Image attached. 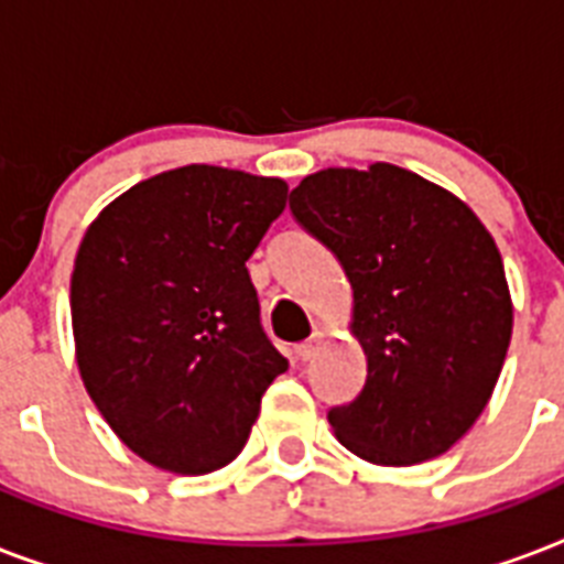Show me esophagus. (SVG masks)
<instances>
[{
	"label": "esophagus",
	"mask_w": 564,
	"mask_h": 564,
	"mask_svg": "<svg viewBox=\"0 0 564 564\" xmlns=\"http://www.w3.org/2000/svg\"><path fill=\"white\" fill-rule=\"evenodd\" d=\"M322 339H325V336H322L316 330V334L310 336L307 343H301L299 348H295V354H299L301 360H313V357H316V354H318V348H322Z\"/></svg>",
	"instance_id": "34e87169"
}]
</instances>
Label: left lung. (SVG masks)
<instances>
[{
    "instance_id": "8db88e82",
    "label": "left lung",
    "mask_w": 564,
    "mask_h": 564,
    "mask_svg": "<svg viewBox=\"0 0 564 564\" xmlns=\"http://www.w3.org/2000/svg\"><path fill=\"white\" fill-rule=\"evenodd\" d=\"M354 290L366 386L327 421L351 454L415 465L468 433L512 336L503 260L456 195L392 163L322 170L290 195Z\"/></svg>"
}]
</instances>
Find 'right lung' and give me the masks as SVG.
Masks as SVG:
<instances>
[{"mask_svg":"<svg viewBox=\"0 0 564 564\" xmlns=\"http://www.w3.org/2000/svg\"><path fill=\"white\" fill-rule=\"evenodd\" d=\"M283 207L281 178L193 163L122 193L84 234L69 286L78 371L113 433L163 471L237 459L290 366L246 269Z\"/></svg>","mask_w":564,"mask_h":564,"instance_id":"1","label":"right lung"}]
</instances>
